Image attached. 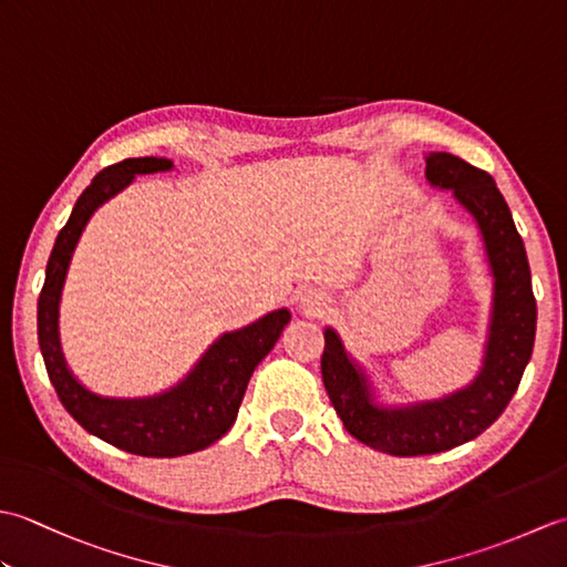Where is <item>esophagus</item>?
<instances>
[{
    "label": "esophagus",
    "mask_w": 567,
    "mask_h": 567,
    "mask_svg": "<svg viewBox=\"0 0 567 567\" xmlns=\"http://www.w3.org/2000/svg\"><path fill=\"white\" fill-rule=\"evenodd\" d=\"M297 307L307 317H321L329 309V297L327 292L317 290V287H302L297 292Z\"/></svg>",
    "instance_id": "esophagus-1"
}]
</instances>
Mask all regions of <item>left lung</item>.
Listing matches in <instances>:
<instances>
[{
	"mask_svg": "<svg viewBox=\"0 0 567 567\" xmlns=\"http://www.w3.org/2000/svg\"><path fill=\"white\" fill-rule=\"evenodd\" d=\"M431 187L451 189L483 236L492 275V311L483 368L463 390L439 400L382 404L370 375L346 351L341 336L323 331L321 378L346 431L370 449L390 455H429L473 441L507 409L532 360L536 299L524 240L512 212L485 171L451 153L426 155Z\"/></svg>",
	"mask_w": 567,
	"mask_h": 567,
	"instance_id": "8db88e82",
	"label": "left lung"
}]
</instances>
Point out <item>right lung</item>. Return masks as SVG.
I'll return each mask as SVG.
<instances>
[{"instance_id":"1","label":"right lung","mask_w":567,"mask_h":567,"mask_svg":"<svg viewBox=\"0 0 567 567\" xmlns=\"http://www.w3.org/2000/svg\"><path fill=\"white\" fill-rule=\"evenodd\" d=\"M173 167V161L146 155L126 158L97 173L72 207L68 224L60 228L39 297L41 355L68 414L92 436L146 457L187 455L219 441L234 426L252 370L272 351L292 319L290 309L282 307L244 329L221 333L183 380L153 396H102L72 375L60 348L58 315L72 252L84 226L104 202L134 183L136 175L167 173Z\"/></svg>"}]
</instances>
